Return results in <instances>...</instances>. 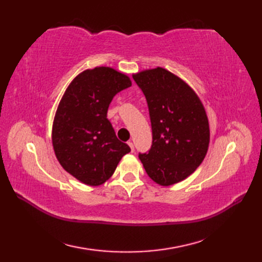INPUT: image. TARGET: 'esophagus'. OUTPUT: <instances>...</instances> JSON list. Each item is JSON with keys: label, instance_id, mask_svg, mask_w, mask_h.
<instances>
[{"label": "esophagus", "instance_id": "esophagus-1", "mask_svg": "<svg viewBox=\"0 0 262 262\" xmlns=\"http://www.w3.org/2000/svg\"><path fill=\"white\" fill-rule=\"evenodd\" d=\"M128 145H129L130 148H131V152H134V144L132 143V141H129V142H128Z\"/></svg>", "mask_w": 262, "mask_h": 262}]
</instances>
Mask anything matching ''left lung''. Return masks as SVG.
<instances>
[{
  "instance_id": "1",
  "label": "left lung",
  "mask_w": 262,
  "mask_h": 262,
  "mask_svg": "<svg viewBox=\"0 0 262 262\" xmlns=\"http://www.w3.org/2000/svg\"><path fill=\"white\" fill-rule=\"evenodd\" d=\"M133 80L145 96L153 139L139 158L150 179L173 185L204 160L210 142L207 114L191 87L167 70H146Z\"/></svg>"
}]
</instances>
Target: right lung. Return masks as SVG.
I'll return each mask as SVG.
<instances>
[{"mask_svg":"<svg viewBox=\"0 0 262 262\" xmlns=\"http://www.w3.org/2000/svg\"><path fill=\"white\" fill-rule=\"evenodd\" d=\"M130 86V78L118 71L95 68L78 74L60 101L52 128L54 153L62 167L85 185L104 184L131 150L107 119L113 98Z\"/></svg>","mask_w":262,"mask_h":262,"instance_id":"add662e5","label":"right lung"}]
</instances>
